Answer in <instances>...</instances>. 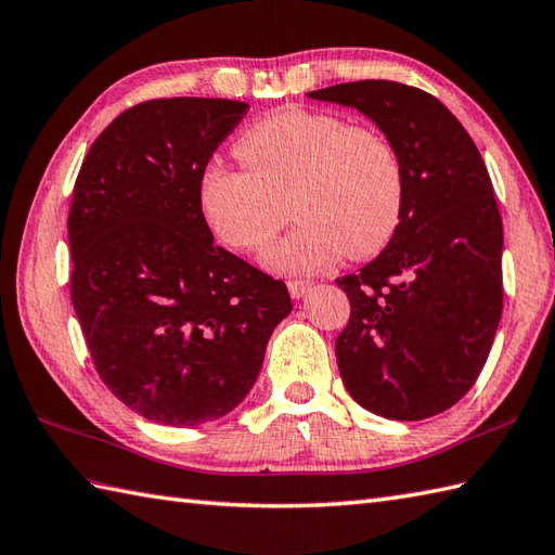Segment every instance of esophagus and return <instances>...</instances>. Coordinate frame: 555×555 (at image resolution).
Wrapping results in <instances>:
<instances>
[{
  "label": "esophagus",
  "instance_id": "esophagus-1",
  "mask_svg": "<svg viewBox=\"0 0 555 555\" xmlns=\"http://www.w3.org/2000/svg\"><path fill=\"white\" fill-rule=\"evenodd\" d=\"M311 287H313L311 280H289V282H287V289H289V294H292L294 299L306 297V294H309Z\"/></svg>",
  "mask_w": 555,
  "mask_h": 555
}]
</instances>
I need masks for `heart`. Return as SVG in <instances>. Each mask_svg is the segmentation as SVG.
Masks as SVG:
<instances>
[{"instance_id": "obj_1", "label": "heart", "mask_w": 555, "mask_h": 555, "mask_svg": "<svg viewBox=\"0 0 555 555\" xmlns=\"http://www.w3.org/2000/svg\"><path fill=\"white\" fill-rule=\"evenodd\" d=\"M235 152L244 168L208 164L199 180L202 211L230 249L263 251L285 225L287 202L299 225L266 256L282 273H318L341 254L375 256L399 228L403 164L375 128L285 106L254 122Z\"/></svg>"}]
</instances>
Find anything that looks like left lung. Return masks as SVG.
<instances>
[{"mask_svg":"<svg viewBox=\"0 0 555 555\" xmlns=\"http://www.w3.org/2000/svg\"><path fill=\"white\" fill-rule=\"evenodd\" d=\"M359 108L397 146L399 228L361 273L337 278L351 304L335 351L344 385L389 421H425L482 373L503 311V223L475 142L437 96L393 80L309 92Z\"/></svg>","mask_w":555,"mask_h":555,"instance_id":"obj_1","label":"left lung"}]
</instances>
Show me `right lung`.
<instances>
[{"label": "right lung", "mask_w": 555, "mask_h": 555, "mask_svg": "<svg viewBox=\"0 0 555 555\" xmlns=\"http://www.w3.org/2000/svg\"><path fill=\"white\" fill-rule=\"evenodd\" d=\"M249 104L204 96L122 111L80 166L70 301L114 397L158 425L230 413L292 311L282 280L214 242L199 180Z\"/></svg>", "instance_id": "1"}]
</instances>
